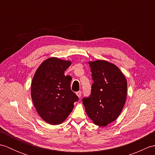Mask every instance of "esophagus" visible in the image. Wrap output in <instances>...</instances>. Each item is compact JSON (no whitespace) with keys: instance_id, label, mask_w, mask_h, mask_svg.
<instances>
[{"instance_id":"1","label":"esophagus","mask_w":155,"mask_h":155,"mask_svg":"<svg viewBox=\"0 0 155 155\" xmlns=\"http://www.w3.org/2000/svg\"><path fill=\"white\" fill-rule=\"evenodd\" d=\"M76 94H77V95L78 97H81V94H82V92L81 91H79L77 92V93H76Z\"/></svg>"}]
</instances>
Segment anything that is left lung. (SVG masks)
<instances>
[{"instance_id":"obj_1","label":"left lung","mask_w":155,"mask_h":155,"mask_svg":"<svg viewBox=\"0 0 155 155\" xmlns=\"http://www.w3.org/2000/svg\"><path fill=\"white\" fill-rule=\"evenodd\" d=\"M94 83L88 97L83 98L85 111L93 123L107 126L119 116L126 102V78L116 65L98 60L89 62Z\"/></svg>"}]
</instances>
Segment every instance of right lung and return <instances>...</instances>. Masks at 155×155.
<instances>
[{"label":"right lung","mask_w":155,"mask_h":155,"mask_svg":"<svg viewBox=\"0 0 155 155\" xmlns=\"http://www.w3.org/2000/svg\"><path fill=\"white\" fill-rule=\"evenodd\" d=\"M71 62L52 57L40 65L32 78L31 97L40 117L50 124L64 122L78 97L71 89V77L65 76Z\"/></svg>","instance_id":"obj_1"}]
</instances>
